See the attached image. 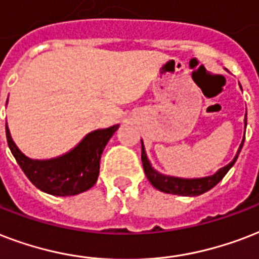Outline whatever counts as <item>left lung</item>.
<instances>
[{"instance_id":"8db88e82","label":"left lung","mask_w":259,"mask_h":259,"mask_svg":"<svg viewBox=\"0 0 259 259\" xmlns=\"http://www.w3.org/2000/svg\"><path fill=\"white\" fill-rule=\"evenodd\" d=\"M247 125V117L244 116V130ZM244 136L242 143L239 146V150L236 152L235 158L232 159L227 166H224L222 169H219L213 176L204 178H192V180H186V178H178V177H170V176H163V174L158 173L157 170L152 169L151 163L148 161L146 151H144L143 142H142V163H143L144 173L146 177L148 178V181L151 182V185L154 188H157L161 192L171 194H178V196H200V194L205 193L209 189H212L213 186L218 185L223 177L227 174V171L231 169L234 163L238 159L240 150L243 147Z\"/></svg>"}]
</instances>
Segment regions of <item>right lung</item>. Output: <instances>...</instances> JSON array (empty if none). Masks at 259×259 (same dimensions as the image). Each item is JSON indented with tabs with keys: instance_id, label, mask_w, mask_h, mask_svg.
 <instances>
[{
	"instance_id": "1",
	"label": "right lung",
	"mask_w": 259,
	"mask_h": 259,
	"mask_svg": "<svg viewBox=\"0 0 259 259\" xmlns=\"http://www.w3.org/2000/svg\"><path fill=\"white\" fill-rule=\"evenodd\" d=\"M7 127L8 146L28 180L40 190L54 196H74L90 189L100 173L104 148L117 131L119 124L88 134L77 147L62 157L37 161L20 151Z\"/></svg>"
}]
</instances>
